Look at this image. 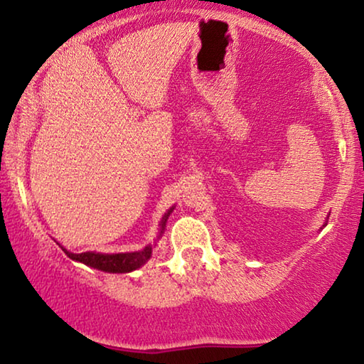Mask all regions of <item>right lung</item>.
Segmentation results:
<instances>
[{"label": "right lung", "mask_w": 364, "mask_h": 364, "mask_svg": "<svg viewBox=\"0 0 364 364\" xmlns=\"http://www.w3.org/2000/svg\"><path fill=\"white\" fill-rule=\"evenodd\" d=\"M171 211L173 208L165 214V216H163L158 237H161L163 235V231H165V226H166V219L171 214ZM63 250L68 254V257L89 265V267L104 270V272H110V274H125V272H132V270L140 269L141 265L151 257L153 245H146L145 249L136 250V252H122V254H100V252L74 254V252H69V250L64 247Z\"/></svg>", "instance_id": "1"}]
</instances>
